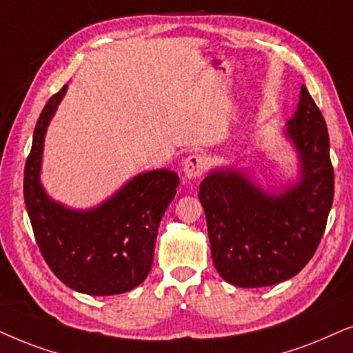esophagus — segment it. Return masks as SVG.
Returning a JSON list of instances; mask_svg holds the SVG:
<instances>
[{
    "label": "esophagus",
    "mask_w": 353,
    "mask_h": 353,
    "mask_svg": "<svg viewBox=\"0 0 353 353\" xmlns=\"http://www.w3.org/2000/svg\"><path fill=\"white\" fill-rule=\"evenodd\" d=\"M184 172L189 179H196L206 171V158L201 154H190L184 159Z\"/></svg>",
    "instance_id": "esophagus-1"
}]
</instances>
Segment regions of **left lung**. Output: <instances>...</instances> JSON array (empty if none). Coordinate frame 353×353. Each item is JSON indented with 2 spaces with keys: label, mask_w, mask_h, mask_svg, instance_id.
I'll return each mask as SVG.
<instances>
[{
  "label": "left lung",
  "mask_w": 353,
  "mask_h": 353,
  "mask_svg": "<svg viewBox=\"0 0 353 353\" xmlns=\"http://www.w3.org/2000/svg\"><path fill=\"white\" fill-rule=\"evenodd\" d=\"M288 124L302 159L297 185L270 195L234 171H213L200 184L214 266L237 288H266L292 278L312 260L326 229L334 199L330 135L305 85Z\"/></svg>",
  "instance_id": "left-lung-1"
}]
</instances>
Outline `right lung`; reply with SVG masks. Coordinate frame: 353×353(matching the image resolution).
I'll return each instance as SVG.
<instances>
[{
    "label": "right lung",
    "mask_w": 353,
    "mask_h": 353,
    "mask_svg": "<svg viewBox=\"0 0 353 353\" xmlns=\"http://www.w3.org/2000/svg\"><path fill=\"white\" fill-rule=\"evenodd\" d=\"M65 85L46 101L37 121L23 168V200L41 256L68 288L88 295H116L143 283L152 270L154 241L179 177L158 169L135 177L90 211H72L51 201L39 174L46 125Z\"/></svg>",
    "instance_id": "add662e5"
}]
</instances>
